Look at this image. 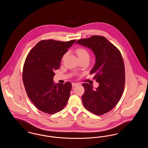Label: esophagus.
I'll list each match as a JSON object with an SVG mask.
<instances>
[{
    "label": "esophagus",
    "mask_w": 148,
    "mask_h": 148,
    "mask_svg": "<svg viewBox=\"0 0 148 148\" xmlns=\"http://www.w3.org/2000/svg\"><path fill=\"white\" fill-rule=\"evenodd\" d=\"M77 85V83H72V86H73V88H74V87L76 86Z\"/></svg>",
    "instance_id": "1"
}]
</instances>
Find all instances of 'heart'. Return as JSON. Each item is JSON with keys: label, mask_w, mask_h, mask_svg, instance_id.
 Here are the masks:
<instances>
[{"label": "heart", "mask_w": 148, "mask_h": 148, "mask_svg": "<svg viewBox=\"0 0 148 148\" xmlns=\"http://www.w3.org/2000/svg\"><path fill=\"white\" fill-rule=\"evenodd\" d=\"M75 53L77 54V57L79 59V60H89L90 55L88 52V51L84 48H78L75 50ZM65 56H63L64 59Z\"/></svg>", "instance_id": "heart-1"}]
</instances>
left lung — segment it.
<instances>
[{
  "label": "left lung",
  "instance_id": "left-lung-1",
  "mask_svg": "<svg viewBox=\"0 0 148 148\" xmlns=\"http://www.w3.org/2000/svg\"><path fill=\"white\" fill-rule=\"evenodd\" d=\"M92 50L95 56V63L90 72L99 86L83 83L84 93L82 101L90 112L101 115L109 112L118 104L125 85V67L122 56L113 44L105 37L94 35L75 42Z\"/></svg>",
  "mask_w": 148,
  "mask_h": 148
}]
</instances>
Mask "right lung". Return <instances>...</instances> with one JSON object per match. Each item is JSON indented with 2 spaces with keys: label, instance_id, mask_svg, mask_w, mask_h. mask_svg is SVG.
Here are the masks:
<instances>
[{
  "label": "right lung",
  "instance_id": "add662e5",
  "mask_svg": "<svg viewBox=\"0 0 148 148\" xmlns=\"http://www.w3.org/2000/svg\"><path fill=\"white\" fill-rule=\"evenodd\" d=\"M76 40L64 42L46 40L38 42L27 57L23 71V81L29 98L39 110L53 114L66 105L71 84L54 83V71Z\"/></svg>",
  "mask_w": 148,
  "mask_h": 148
}]
</instances>
